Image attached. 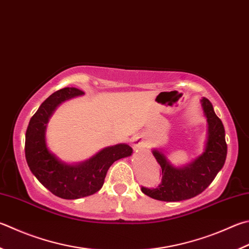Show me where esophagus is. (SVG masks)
<instances>
[{"label":"esophagus","mask_w":249,"mask_h":249,"mask_svg":"<svg viewBox=\"0 0 249 249\" xmlns=\"http://www.w3.org/2000/svg\"><path fill=\"white\" fill-rule=\"evenodd\" d=\"M132 144L135 150H142L143 148L147 147V140L140 135H136L132 140Z\"/></svg>","instance_id":"obj_1"}]
</instances>
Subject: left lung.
I'll list each match as a JSON object with an SVG mask.
<instances>
[{
	"instance_id": "obj_1",
	"label": "left lung",
	"mask_w": 249,
	"mask_h": 249,
	"mask_svg": "<svg viewBox=\"0 0 249 249\" xmlns=\"http://www.w3.org/2000/svg\"><path fill=\"white\" fill-rule=\"evenodd\" d=\"M200 102L208 123L203 152L189 163L175 166L163 152L153 149L152 155L161 166L162 179L156 188L142 187L144 195L161 201L191 199L205 191L223 168L228 153L224 126L214 113L211 102L207 98H202Z\"/></svg>"
}]
</instances>
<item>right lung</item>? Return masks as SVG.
Instances as JSON below:
<instances>
[{
	"label": "right lung",
	"instance_id": "right-lung-1",
	"mask_svg": "<svg viewBox=\"0 0 249 249\" xmlns=\"http://www.w3.org/2000/svg\"><path fill=\"white\" fill-rule=\"evenodd\" d=\"M83 94L76 88H63L52 93L31 117L26 132L25 155L31 173L63 199H78L100 191L110 166L133 153L127 143H119L103 148L86 161L67 163L49 150L46 138L49 120L63 102Z\"/></svg>",
	"mask_w": 249,
	"mask_h": 249
}]
</instances>
